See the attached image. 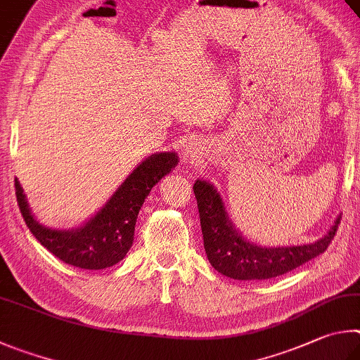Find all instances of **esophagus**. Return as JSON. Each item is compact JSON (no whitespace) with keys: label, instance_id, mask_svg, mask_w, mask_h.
<instances>
[{"label":"esophagus","instance_id":"esophagus-1","mask_svg":"<svg viewBox=\"0 0 360 360\" xmlns=\"http://www.w3.org/2000/svg\"><path fill=\"white\" fill-rule=\"evenodd\" d=\"M181 156H184V160L190 164L199 162L200 158H202V143H200L198 139H190L184 150H181Z\"/></svg>","mask_w":360,"mask_h":360}]
</instances>
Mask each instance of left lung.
I'll return each instance as SVG.
<instances>
[{
  "mask_svg": "<svg viewBox=\"0 0 360 360\" xmlns=\"http://www.w3.org/2000/svg\"><path fill=\"white\" fill-rule=\"evenodd\" d=\"M196 194L204 248L212 267L234 280H269L291 272L324 253L337 234L342 217L318 242L297 247H261L245 238L226 213L219 193L205 180H196Z\"/></svg>",
  "mask_w": 360,
  "mask_h": 360,
  "instance_id": "left-lung-1",
  "label": "left lung"
}]
</instances>
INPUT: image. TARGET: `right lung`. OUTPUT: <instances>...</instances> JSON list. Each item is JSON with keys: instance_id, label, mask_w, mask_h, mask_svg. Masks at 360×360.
Listing matches in <instances>:
<instances>
[{"instance_id": "obj_1", "label": "right lung", "mask_w": 360, "mask_h": 360, "mask_svg": "<svg viewBox=\"0 0 360 360\" xmlns=\"http://www.w3.org/2000/svg\"><path fill=\"white\" fill-rule=\"evenodd\" d=\"M176 164L179 156L170 151L148 156L132 170L96 215L71 231L50 229L37 223L17 179L15 196L25 223L42 247L69 266L101 270L115 266L128 253L145 198Z\"/></svg>"}]
</instances>
